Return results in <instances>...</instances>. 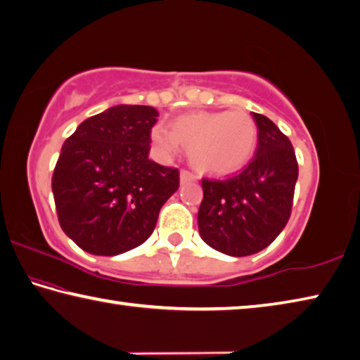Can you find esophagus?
<instances>
[{
    "mask_svg": "<svg viewBox=\"0 0 360 360\" xmlns=\"http://www.w3.org/2000/svg\"><path fill=\"white\" fill-rule=\"evenodd\" d=\"M198 180V175H194L190 170H181L180 172V181L181 185H186V184H191V181H196Z\"/></svg>",
    "mask_w": 360,
    "mask_h": 360,
    "instance_id": "34e87169",
    "label": "esophagus"
}]
</instances>
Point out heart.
<instances>
[{"label":"heart","mask_w":360,"mask_h":360,"mask_svg":"<svg viewBox=\"0 0 360 360\" xmlns=\"http://www.w3.org/2000/svg\"><path fill=\"white\" fill-rule=\"evenodd\" d=\"M150 141L158 155L170 158L180 143L190 147L193 162L213 174H229L243 167L255 153L257 128L243 110L193 112L175 118L172 129L156 124Z\"/></svg>","instance_id":"1"}]
</instances>
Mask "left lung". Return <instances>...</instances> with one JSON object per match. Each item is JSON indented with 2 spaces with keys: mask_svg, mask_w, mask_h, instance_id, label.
Listing matches in <instances>:
<instances>
[{
  "mask_svg": "<svg viewBox=\"0 0 360 360\" xmlns=\"http://www.w3.org/2000/svg\"><path fill=\"white\" fill-rule=\"evenodd\" d=\"M256 155L240 174L204 179L199 234L219 253L250 256L267 248L291 215L299 166L291 141L272 120L253 112Z\"/></svg>",
  "mask_w": 360,
  "mask_h": 360,
  "instance_id": "8db88e82",
  "label": "left lung"
}]
</instances>
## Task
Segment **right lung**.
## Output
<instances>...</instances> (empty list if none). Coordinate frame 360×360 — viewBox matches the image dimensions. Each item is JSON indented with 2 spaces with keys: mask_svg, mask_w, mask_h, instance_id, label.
Segmentation results:
<instances>
[{
  "mask_svg": "<svg viewBox=\"0 0 360 360\" xmlns=\"http://www.w3.org/2000/svg\"><path fill=\"white\" fill-rule=\"evenodd\" d=\"M150 105L118 104L86 118L63 143L52 176L58 221L84 251L117 256L153 232L179 170L148 160Z\"/></svg>",
  "mask_w": 360,
  "mask_h": 360,
  "instance_id": "right-lung-1",
  "label": "right lung"
}]
</instances>
